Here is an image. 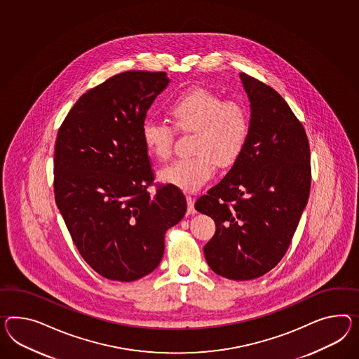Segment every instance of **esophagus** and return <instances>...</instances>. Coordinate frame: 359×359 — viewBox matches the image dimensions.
Segmentation results:
<instances>
[{"label": "esophagus", "mask_w": 359, "mask_h": 359, "mask_svg": "<svg viewBox=\"0 0 359 359\" xmlns=\"http://www.w3.org/2000/svg\"><path fill=\"white\" fill-rule=\"evenodd\" d=\"M186 201H187V211L189 213H196V210H195V207H194V201L193 196H190V195H187L186 196Z\"/></svg>", "instance_id": "34e87169"}]
</instances>
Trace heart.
Segmentation results:
<instances>
[{"label": "heart", "instance_id": "heart-1", "mask_svg": "<svg viewBox=\"0 0 359 359\" xmlns=\"http://www.w3.org/2000/svg\"><path fill=\"white\" fill-rule=\"evenodd\" d=\"M169 120L146 121L142 140L149 155L166 160L172 155L175 129L193 133L190 152L193 156L180 158L160 170L163 182L184 191H196L208 182L215 166L228 168L238 160L248 137V108L237 100H225L208 88H193L175 97L168 107Z\"/></svg>", "mask_w": 359, "mask_h": 359}]
</instances>
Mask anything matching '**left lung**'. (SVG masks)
Listing matches in <instances>:
<instances>
[{
	"mask_svg": "<svg viewBox=\"0 0 359 359\" xmlns=\"http://www.w3.org/2000/svg\"><path fill=\"white\" fill-rule=\"evenodd\" d=\"M251 108L245 148L196 211L216 231L204 246L212 271L236 281L266 275L285 255L309 201L310 146L302 123L272 87L242 73Z\"/></svg>",
	"mask_w": 359,
	"mask_h": 359,
	"instance_id": "obj_1",
	"label": "left lung"
}]
</instances>
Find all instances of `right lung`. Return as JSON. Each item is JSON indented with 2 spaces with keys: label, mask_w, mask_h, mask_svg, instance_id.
I'll list each match as a JSON object with an SVG mask.
<instances>
[{
  "label": "right lung",
  "mask_w": 359,
  "mask_h": 359,
  "mask_svg": "<svg viewBox=\"0 0 359 359\" xmlns=\"http://www.w3.org/2000/svg\"><path fill=\"white\" fill-rule=\"evenodd\" d=\"M168 83L164 72L117 74L83 93L55 139V204L83 259L113 281L151 273L187 208L173 184L147 191L155 175L142 126Z\"/></svg>",
  "instance_id": "obj_1"
}]
</instances>
